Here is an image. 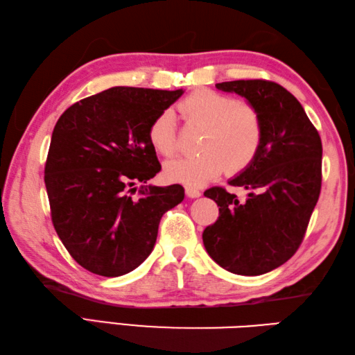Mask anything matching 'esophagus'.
<instances>
[{
	"mask_svg": "<svg viewBox=\"0 0 355 355\" xmlns=\"http://www.w3.org/2000/svg\"><path fill=\"white\" fill-rule=\"evenodd\" d=\"M184 191H186V195L189 198H198L201 195V192L198 189H195V187H192V186H186Z\"/></svg>",
	"mask_w": 355,
	"mask_h": 355,
	"instance_id": "obj_1",
	"label": "esophagus"
}]
</instances>
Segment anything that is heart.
I'll return each mask as SVG.
<instances>
[{
  "label": "heart",
  "instance_id": "obj_1",
  "mask_svg": "<svg viewBox=\"0 0 355 355\" xmlns=\"http://www.w3.org/2000/svg\"><path fill=\"white\" fill-rule=\"evenodd\" d=\"M191 123L205 128L198 155L177 158L164 166L166 177L187 186H201L209 180L244 171L258 155L263 125L259 111L250 103L215 89L201 88L180 102ZM148 139L158 154L171 157L178 150L175 112L166 108L149 126Z\"/></svg>",
  "mask_w": 355,
  "mask_h": 355
}]
</instances>
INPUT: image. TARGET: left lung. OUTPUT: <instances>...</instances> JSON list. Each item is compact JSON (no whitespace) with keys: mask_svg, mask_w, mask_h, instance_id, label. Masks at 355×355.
Masks as SVG:
<instances>
[{"mask_svg":"<svg viewBox=\"0 0 355 355\" xmlns=\"http://www.w3.org/2000/svg\"><path fill=\"white\" fill-rule=\"evenodd\" d=\"M259 111L263 139L258 155L229 184L248 191L245 201L215 186L205 192L220 207L202 232L210 258L230 273L258 276L288 261L302 244L322 187V141L302 105L276 82L216 84Z\"/></svg>","mask_w":355,"mask_h":355,"instance_id":"1","label":"left lung"}]
</instances>
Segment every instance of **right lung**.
Returning a JSON list of instances; mask_svg holds the SVG:
<instances>
[{"mask_svg": "<svg viewBox=\"0 0 355 355\" xmlns=\"http://www.w3.org/2000/svg\"><path fill=\"white\" fill-rule=\"evenodd\" d=\"M183 93L114 87L71 105L53 130L44 171L51 221L71 258L94 275L137 268L163 214L184 198L180 184H146L162 169L149 126Z\"/></svg>", "mask_w": 355, "mask_h": 355, "instance_id": "add662e5", "label": "right lung"}]
</instances>
